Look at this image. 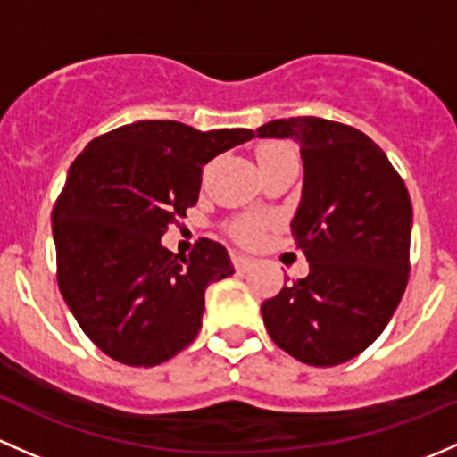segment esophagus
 I'll return each instance as SVG.
<instances>
[{
    "label": "esophagus",
    "instance_id": "esophagus-1",
    "mask_svg": "<svg viewBox=\"0 0 457 457\" xmlns=\"http://www.w3.org/2000/svg\"><path fill=\"white\" fill-rule=\"evenodd\" d=\"M234 267H237L238 271H247L249 267H253V258L243 256V253H234Z\"/></svg>",
    "mask_w": 457,
    "mask_h": 457
}]
</instances>
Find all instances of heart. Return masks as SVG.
<instances>
[{
  "mask_svg": "<svg viewBox=\"0 0 457 457\" xmlns=\"http://www.w3.org/2000/svg\"><path fill=\"white\" fill-rule=\"evenodd\" d=\"M282 153H293L287 144H265L258 153V160H265V157L282 155ZM262 229H265V220L258 219V216H245L234 225V234L238 237V241L243 243H256L262 237Z\"/></svg>",
  "mask_w": 457,
  "mask_h": 457,
  "instance_id": "1",
  "label": "heart"
}]
</instances>
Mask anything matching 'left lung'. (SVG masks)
<instances>
[{
	"mask_svg": "<svg viewBox=\"0 0 457 457\" xmlns=\"http://www.w3.org/2000/svg\"><path fill=\"white\" fill-rule=\"evenodd\" d=\"M258 137H291L304 164L291 220L309 276L262 302L269 337L297 361L337 366L392 320L410 276L411 201L366 133L324 118L271 120Z\"/></svg>",
	"mask_w": 457,
	"mask_h": 457,
	"instance_id": "1",
	"label": "left lung"
}]
</instances>
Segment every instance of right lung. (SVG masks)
<instances>
[{
    "label": "right lung",
    "mask_w": 457,
    "mask_h": 457,
    "mask_svg": "<svg viewBox=\"0 0 457 457\" xmlns=\"http://www.w3.org/2000/svg\"><path fill=\"white\" fill-rule=\"evenodd\" d=\"M253 136L140 120L91 140L70 166L52 212L56 280L85 335L115 361L160 366L195 342L205 289L232 276V261L208 238L175 256L162 237L199 199L204 166Z\"/></svg>",
    "instance_id": "add662e5"
}]
</instances>
